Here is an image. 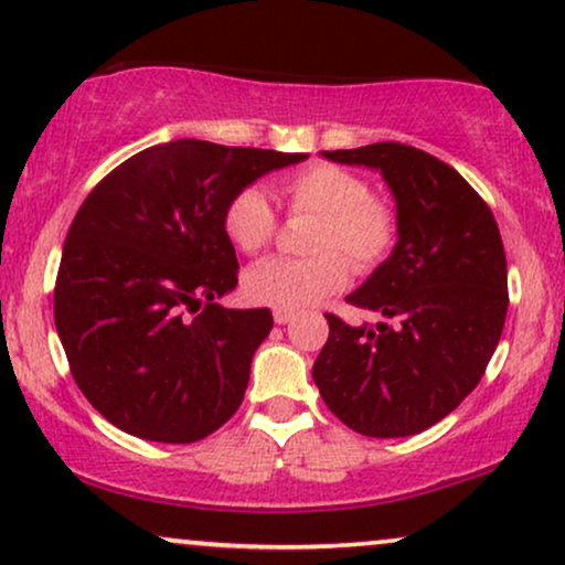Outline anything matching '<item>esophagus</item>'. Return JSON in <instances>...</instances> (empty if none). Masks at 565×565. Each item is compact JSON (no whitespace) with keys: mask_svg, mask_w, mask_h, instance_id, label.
<instances>
[{"mask_svg":"<svg viewBox=\"0 0 565 565\" xmlns=\"http://www.w3.org/2000/svg\"><path fill=\"white\" fill-rule=\"evenodd\" d=\"M271 317H275L277 324H288L290 319L296 317V311H290V309H275V311H271Z\"/></svg>","mask_w":565,"mask_h":565,"instance_id":"1","label":"esophagus"}]
</instances>
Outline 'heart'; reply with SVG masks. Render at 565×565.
Segmentation results:
<instances>
[{
  "label": "heart",
  "mask_w": 565,
  "mask_h": 565,
  "mask_svg": "<svg viewBox=\"0 0 565 565\" xmlns=\"http://www.w3.org/2000/svg\"><path fill=\"white\" fill-rule=\"evenodd\" d=\"M290 220H315L306 233V250L298 259L254 264L243 277L250 303L269 309H306L340 294L351 277L382 267L401 238V217L387 199L374 196L356 172L332 162L306 164L285 175L275 188ZM222 230L243 254L256 256L277 238L275 209L259 188L246 185L227 199Z\"/></svg>",
  "instance_id": "obj_1"
}]
</instances>
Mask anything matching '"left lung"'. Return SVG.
Listing matches in <instances>:
<instances>
[{"label": "left lung", "mask_w": 565, "mask_h": 565, "mask_svg": "<svg viewBox=\"0 0 565 565\" xmlns=\"http://www.w3.org/2000/svg\"><path fill=\"white\" fill-rule=\"evenodd\" d=\"M377 167L398 201L393 256L345 298L387 322L351 327L324 315L330 338L311 369L327 408L366 437L431 427L482 380L508 311L498 222L466 180L427 151L382 141L322 151Z\"/></svg>", "instance_id": "obj_1"}]
</instances>
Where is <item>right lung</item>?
I'll return each instance as SVG.
<instances>
[{"mask_svg": "<svg viewBox=\"0 0 565 565\" xmlns=\"http://www.w3.org/2000/svg\"><path fill=\"white\" fill-rule=\"evenodd\" d=\"M306 154L196 138L149 146L83 201L54 282L75 385L107 422L196 443L235 414L269 309H222L238 285L222 212L235 191Z\"/></svg>", "mask_w": 565, "mask_h": 565, "instance_id": "obj_1", "label": "right lung"}]
</instances>
